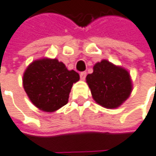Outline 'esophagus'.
I'll use <instances>...</instances> for the list:
<instances>
[{
  "label": "esophagus",
  "instance_id": "esophagus-1",
  "mask_svg": "<svg viewBox=\"0 0 156 156\" xmlns=\"http://www.w3.org/2000/svg\"><path fill=\"white\" fill-rule=\"evenodd\" d=\"M85 77H86V72L85 71H82V72H80V78L81 79H85Z\"/></svg>",
  "mask_w": 156,
  "mask_h": 156
}]
</instances>
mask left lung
<instances>
[{
    "label": "left lung",
    "mask_w": 156,
    "mask_h": 156,
    "mask_svg": "<svg viewBox=\"0 0 156 156\" xmlns=\"http://www.w3.org/2000/svg\"><path fill=\"white\" fill-rule=\"evenodd\" d=\"M86 82L93 99L106 108H116L129 97L132 91L130 75L125 69L102 60L88 74Z\"/></svg>",
    "instance_id": "obj_1"
}]
</instances>
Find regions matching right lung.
<instances>
[{
    "instance_id": "1",
    "label": "right lung",
    "mask_w": 156,
    "mask_h": 156,
    "mask_svg": "<svg viewBox=\"0 0 156 156\" xmlns=\"http://www.w3.org/2000/svg\"><path fill=\"white\" fill-rule=\"evenodd\" d=\"M79 80L75 71H68L58 59L43 58L29 65L23 87L31 102L44 112H54L68 103L73 83Z\"/></svg>"
}]
</instances>
